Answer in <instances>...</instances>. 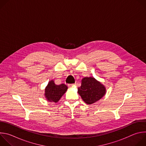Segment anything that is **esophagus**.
I'll use <instances>...</instances> for the list:
<instances>
[{
	"label": "esophagus",
	"mask_w": 146,
	"mask_h": 146,
	"mask_svg": "<svg viewBox=\"0 0 146 146\" xmlns=\"http://www.w3.org/2000/svg\"><path fill=\"white\" fill-rule=\"evenodd\" d=\"M74 86V84H68V87H72Z\"/></svg>",
	"instance_id": "obj_1"
}]
</instances>
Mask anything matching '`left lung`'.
Listing matches in <instances>:
<instances>
[{
	"mask_svg": "<svg viewBox=\"0 0 146 146\" xmlns=\"http://www.w3.org/2000/svg\"><path fill=\"white\" fill-rule=\"evenodd\" d=\"M78 93L87 104L91 105L100 99L106 94V88L94 77H84Z\"/></svg>",
	"mask_w": 146,
	"mask_h": 146,
	"instance_id": "obj_1",
	"label": "left lung"
}]
</instances>
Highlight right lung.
<instances>
[{
    "label": "right lung",
    "instance_id": "add662e5",
    "mask_svg": "<svg viewBox=\"0 0 146 146\" xmlns=\"http://www.w3.org/2000/svg\"><path fill=\"white\" fill-rule=\"evenodd\" d=\"M68 90V87L64 84L56 85L53 80L50 81L45 89V96L49 102H57Z\"/></svg>",
    "mask_w": 146,
    "mask_h": 146
}]
</instances>
